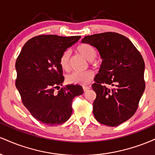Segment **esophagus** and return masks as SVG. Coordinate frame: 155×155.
I'll return each instance as SVG.
<instances>
[{
  "label": "esophagus",
  "mask_w": 155,
  "mask_h": 155,
  "mask_svg": "<svg viewBox=\"0 0 155 155\" xmlns=\"http://www.w3.org/2000/svg\"><path fill=\"white\" fill-rule=\"evenodd\" d=\"M90 89V87H83V90L84 92H86Z\"/></svg>",
  "instance_id": "34e87169"
}]
</instances>
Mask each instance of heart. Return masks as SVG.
<instances>
[{
	"label": "heart",
	"mask_w": 155,
	"mask_h": 155,
	"mask_svg": "<svg viewBox=\"0 0 155 155\" xmlns=\"http://www.w3.org/2000/svg\"><path fill=\"white\" fill-rule=\"evenodd\" d=\"M76 51L88 61H92L96 58L97 51L95 47L89 44H81L76 47ZM59 63L62 69L68 71L70 69V51H65L60 55ZM94 74L92 71L83 72H73L66 76V81L73 84L85 85L88 84L93 78Z\"/></svg>",
	"instance_id": "obj_1"
}]
</instances>
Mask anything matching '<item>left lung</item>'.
I'll list each match as a JSON object with an SVG mask.
<instances>
[{"mask_svg": "<svg viewBox=\"0 0 155 155\" xmlns=\"http://www.w3.org/2000/svg\"><path fill=\"white\" fill-rule=\"evenodd\" d=\"M82 43L93 46L103 60L92 90L93 114L100 123L115 127L136 113L145 90V64L127 37L113 32L85 36ZM107 85L113 86L108 88Z\"/></svg>", "mask_w": 155, "mask_h": 155, "instance_id": "left-lung-1", "label": "left lung"}]
</instances>
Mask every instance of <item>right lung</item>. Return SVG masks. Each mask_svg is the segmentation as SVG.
Listing matches in <instances>:
<instances>
[{"instance_id":"1","label":"right lung","mask_w":155,"mask_h":155,"mask_svg":"<svg viewBox=\"0 0 155 155\" xmlns=\"http://www.w3.org/2000/svg\"><path fill=\"white\" fill-rule=\"evenodd\" d=\"M80 38L57 35L33 37L25 44L16 61L15 84L22 104L32 116L47 125L66 122L72 114L73 99L84 92L77 84L66 85L55 92L64 81L60 55Z\"/></svg>"}]
</instances>
